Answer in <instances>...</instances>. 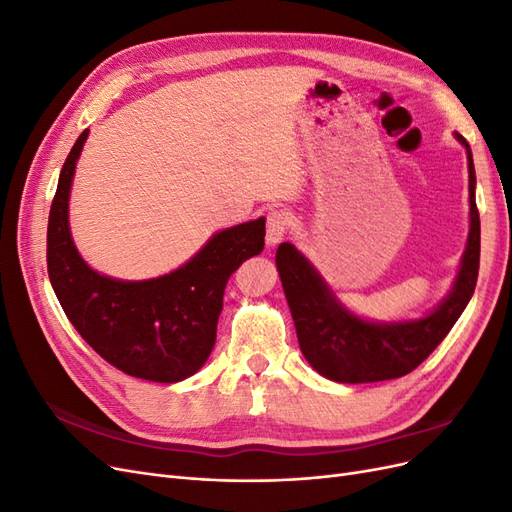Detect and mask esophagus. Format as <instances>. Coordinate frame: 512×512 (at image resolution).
<instances>
[{"label":"esophagus","mask_w":512,"mask_h":512,"mask_svg":"<svg viewBox=\"0 0 512 512\" xmlns=\"http://www.w3.org/2000/svg\"><path fill=\"white\" fill-rule=\"evenodd\" d=\"M290 224H292V220L286 211H280V209L271 211L267 218V245L275 247L277 243H280L286 237Z\"/></svg>","instance_id":"34e87169"}]
</instances>
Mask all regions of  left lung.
Here are the masks:
<instances>
[{
	"mask_svg": "<svg viewBox=\"0 0 512 512\" xmlns=\"http://www.w3.org/2000/svg\"><path fill=\"white\" fill-rule=\"evenodd\" d=\"M468 151L470 173V235L457 280L448 297L431 314L404 322H369L354 316L292 243L277 247L290 314L297 327L301 352L320 376L333 382H380L410 374L440 346L442 339L472 299L480 262V218L476 209V175L466 138L455 134Z\"/></svg>",
	"mask_w": 512,
	"mask_h": 512,
	"instance_id": "8db88e82",
	"label": "left lung"
}]
</instances>
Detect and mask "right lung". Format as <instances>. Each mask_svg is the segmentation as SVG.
I'll return each mask as SVG.
<instances>
[{
  "instance_id": "right-lung-1",
  "label": "right lung",
  "mask_w": 512,
  "mask_h": 512,
  "mask_svg": "<svg viewBox=\"0 0 512 512\" xmlns=\"http://www.w3.org/2000/svg\"><path fill=\"white\" fill-rule=\"evenodd\" d=\"M89 130L68 153L46 230L49 280L72 327L106 363L134 378L179 382L215 344L228 277L265 247V218L220 230L173 273L123 282L91 269L74 247L68 198Z\"/></svg>"
}]
</instances>
